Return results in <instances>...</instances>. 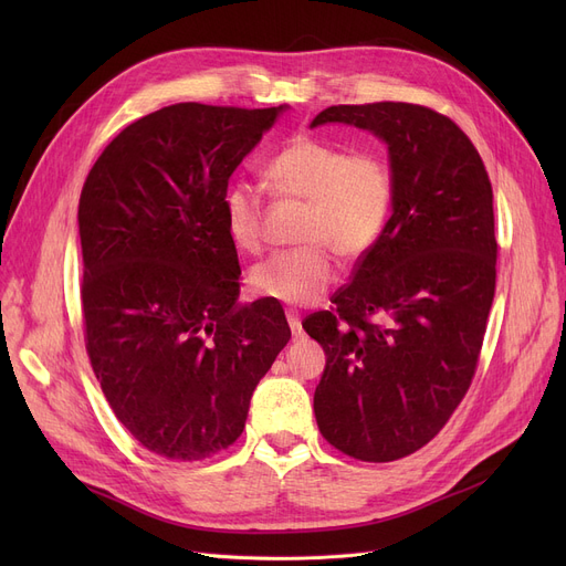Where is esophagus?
<instances>
[{"label":"esophagus","instance_id":"esophagus-1","mask_svg":"<svg viewBox=\"0 0 566 566\" xmlns=\"http://www.w3.org/2000/svg\"><path fill=\"white\" fill-rule=\"evenodd\" d=\"M286 321H289V325H291L293 337H295V339L303 337V325H301V314H298V310L289 307V310H286Z\"/></svg>","mask_w":566,"mask_h":566}]
</instances>
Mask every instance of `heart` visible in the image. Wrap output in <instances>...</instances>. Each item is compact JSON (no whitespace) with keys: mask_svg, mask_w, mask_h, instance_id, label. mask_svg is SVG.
<instances>
[{"mask_svg":"<svg viewBox=\"0 0 566 566\" xmlns=\"http://www.w3.org/2000/svg\"><path fill=\"white\" fill-rule=\"evenodd\" d=\"M273 186L291 199L307 201L298 238L303 245L275 252L256 263L250 286L261 298L293 305L318 301L337 277L333 252L344 259L369 254L388 229L395 206L390 165L369 151L316 137H295L265 165ZM224 229L248 254L263 245V201L248 184L222 197Z\"/></svg>","mask_w":566,"mask_h":566,"instance_id":"b5f03b06","label":"heart"}]
</instances>
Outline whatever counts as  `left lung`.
Wrapping results in <instances>:
<instances>
[{
  "instance_id": "left-lung-1",
  "label": "left lung",
  "mask_w": 566,
  "mask_h": 566,
  "mask_svg": "<svg viewBox=\"0 0 566 566\" xmlns=\"http://www.w3.org/2000/svg\"><path fill=\"white\" fill-rule=\"evenodd\" d=\"M323 124L388 144L395 206L335 310L303 321L328 358L314 415L339 452L388 463L448 424L478 369L495 293L493 190L468 135L424 105H333L312 128Z\"/></svg>"
}]
</instances>
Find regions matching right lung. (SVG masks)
Here are the masks:
<instances>
[{
	"instance_id": "add662e5",
	"label": "right lung",
	"mask_w": 566,
	"mask_h": 566,
	"mask_svg": "<svg viewBox=\"0 0 566 566\" xmlns=\"http://www.w3.org/2000/svg\"><path fill=\"white\" fill-rule=\"evenodd\" d=\"M286 105L176 103L118 133L77 208L84 344L116 420L158 457L201 461L243 433L291 339L277 301L238 305L229 176Z\"/></svg>"
}]
</instances>
